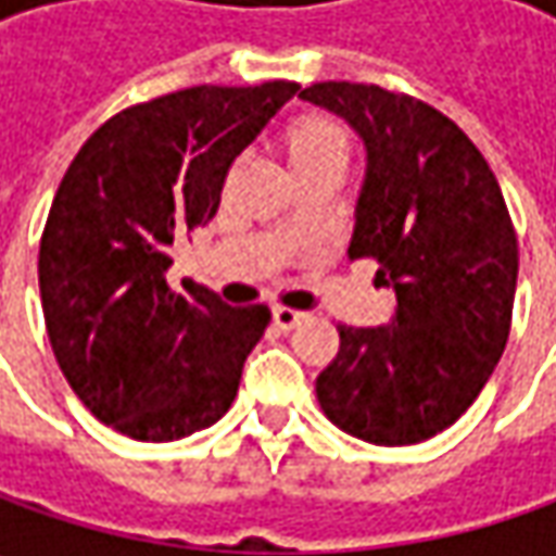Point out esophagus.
<instances>
[{
	"label": "esophagus",
	"mask_w": 556,
	"mask_h": 556,
	"mask_svg": "<svg viewBox=\"0 0 556 556\" xmlns=\"http://www.w3.org/2000/svg\"><path fill=\"white\" fill-rule=\"evenodd\" d=\"M271 318H275V325H278L281 331H290V328H296V325L306 318V312H296L290 309V306H275V309H271Z\"/></svg>",
	"instance_id": "1"
}]
</instances>
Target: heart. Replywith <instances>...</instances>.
<instances>
[{
  "mask_svg": "<svg viewBox=\"0 0 556 556\" xmlns=\"http://www.w3.org/2000/svg\"><path fill=\"white\" fill-rule=\"evenodd\" d=\"M281 151L288 157L293 176L300 179V176H309L315 169L346 166V161H350V136L337 119L325 117V114H300L285 126ZM285 228L293 231L296 219L288 216Z\"/></svg>",
  "mask_w": 556,
  "mask_h": 556,
  "instance_id": "obj_1",
  "label": "heart"
}]
</instances>
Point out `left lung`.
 I'll use <instances>...</instances> for the list:
<instances>
[{"instance_id": "8db88e82", "label": "left lung", "mask_w": 556, "mask_h": 556, "mask_svg": "<svg viewBox=\"0 0 556 556\" xmlns=\"http://www.w3.org/2000/svg\"><path fill=\"white\" fill-rule=\"evenodd\" d=\"M303 101L346 119L368 151L350 256L380 263L390 325H337L315 380L321 412L371 445L452 427L492 377L510 333L517 235L495 173L437 108L365 83H315Z\"/></svg>"}]
</instances>
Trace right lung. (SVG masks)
I'll return each mask as SVG.
<instances>
[{
	"mask_svg": "<svg viewBox=\"0 0 556 556\" xmlns=\"http://www.w3.org/2000/svg\"><path fill=\"white\" fill-rule=\"evenodd\" d=\"M296 83L194 86L98 126L58 185L39 293L54 358L83 405L126 437L173 442L216 424L238 395L266 306L166 281L173 247L219 210L228 166Z\"/></svg>",
	"mask_w": 556,
	"mask_h": 556,
	"instance_id": "1",
	"label": "right lung"
}]
</instances>
